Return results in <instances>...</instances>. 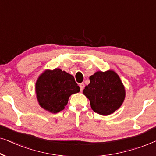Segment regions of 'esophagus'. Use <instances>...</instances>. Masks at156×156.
Segmentation results:
<instances>
[{
  "mask_svg": "<svg viewBox=\"0 0 156 156\" xmlns=\"http://www.w3.org/2000/svg\"><path fill=\"white\" fill-rule=\"evenodd\" d=\"M79 86H80V91H83V88H84V83H80Z\"/></svg>",
  "mask_w": 156,
  "mask_h": 156,
  "instance_id": "esophagus-1",
  "label": "esophagus"
}]
</instances>
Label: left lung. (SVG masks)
Here are the masks:
<instances>
[{"instance_id": "1", "label": "left lung", "mask_w": 156, "mask_h": 156, "mask_svg": "<svg viewBox=\"0 0 156 156\" xmlns=\"http://www.w3.org/2000/svg\"><path fill=\"white\" fill-rule=\"evenodd\" d=\"M89 79L90 83L85 87L83 94L90 101L93 111L100 115H108L121 106L125 99L126 90L115 71H98Z\"/></svg>"}]
</instances>
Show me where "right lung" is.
Here are the masks:
<instances>
[{"label": "right lung", "instance_id": "1", "mask_svg": "<svg viewBox=\"0 0 156 156\" xmlns=\"http://www.w3.org/2000/svg\"><path fill=\"white\" fill-rule=\"evenodd\" d=\"M79 91L80 87L74 77L60 68L46 70L38 77L36 83L39 105L53 113L65 108L70 95Z\"/></svg>", "mask_w": 156, "mask_h": 156}]
</instances>
